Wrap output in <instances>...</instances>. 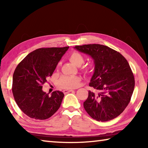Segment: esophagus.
I'll use <instances>...</instances> for the list:
<instances>
[{
  "instance_id": "esophagus-1",
  "label": "esophagus",
  "mask_w": 148,
  "mask_h": 148,
  "mask_svg": "<svg viewBox=\"0 0 148 148\" xmlns=\"http://www.w3.org/2000/svg\"><path fill=\"white\" fill-rule=\"evenodd\" d=\"M72 91H74V90H72V89H65L63 91V92L64 94H66V93H69V92H72Z\"/></svg>"
}]
</instances>
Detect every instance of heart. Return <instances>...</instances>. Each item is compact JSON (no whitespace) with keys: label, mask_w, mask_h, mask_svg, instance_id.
Returning <instances> with one entry per match:
<instances>
[{"label":"heart","mask_w":148,"mask_h":148,"mask_svg":"<svg viewBox=\"0 0 148 148\" xmlns=\"http://www.w3.org/2000/svg\"><path fill=\"white\" fill-rule=\"evenodd\" d=\"M69 60L75 66H79L85 61V57L82 53L77 51H74L69 56ZM91 69V65L84 66L82 68L83 71L87 72ZM80 78L75 76H62L58 81V86L62 89H71L77 86Z\"/></svg>","instance_id":"heart-1"}]
</instances>
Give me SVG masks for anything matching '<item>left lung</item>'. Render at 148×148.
Returning <instances> with one entry per match:
<instances>
[{
    "label": "left lung",
    "instance_id": "8db88e82",
    "mask_svg": "<svg viewBox=\"0 0 148 148\" xmlns=\"http://www.w3.org/2000/svg\"><path fill=\"white\" fill-rule=\"evenodd\" d=\"M93 59L95 71L84 107L92 119L108 121L119 116L131 101L134 88V77L127 59L106 46L86 44L74 47Z\"/></svg>",
    "mask_w": 148,
    "mask_h": 148
}]
</instances>
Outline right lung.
Listing matches in <instances>:
<instances>
[{
    "mask_svg": "<svg viewBox=\"0 0 148 148\" xmlns=\"http://www.w3.org/2000/svg\"><path fill=\"white\" fill-rule=\"evenodd\" d=\"M69 47L39 48L29 53L17 65L13 75L12 92L21 111L31 118H49L61 106L64 93L51 95L42 91V85L51 76Z\"/></svg>",
    "mask_w": 148,
    "mask_h": 148,
    "instance_id": "right-lung-1",
    "label": "right lung"
}]
</instances>
